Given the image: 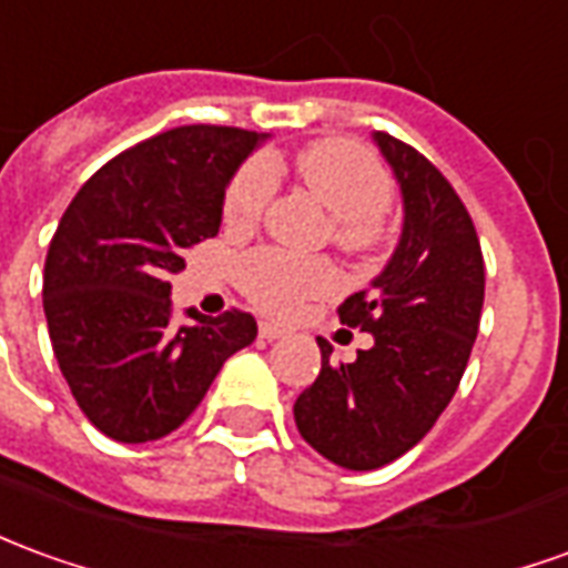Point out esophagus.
Here are the masks:
<instances>
[{"label": "esophagus", "mask_w": 568, "mask_h": 568, "mask_svg": "<svg viewBox=\"0 0 568 568\" xmlns=\"http://www.w3.org/2000/svg\"><path fill=\"white\" fill-rule=\"evenodd\" d=\"M257 335H261L264 341H276V338H283L285 328H283V325H276V323H261V325H257Z\"/></svg>", "instance_id": "1"}]
</instances>
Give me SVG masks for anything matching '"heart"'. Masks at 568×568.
I'll list each match as a JSON object with an SVG mask.
<instances>
[{"instance_id":"obj_1","label":"heart","mask_w":568,"mask_h":568,"mask_svg":"<svg viewBox=\"0 0 568 568\" xmlns=\"http://www.w3.org/2000/svg\"><path fill=\"white\" fill-rule=\"evenodd\" d=\"M297 169L304 181L328 212L338 217V243L366 245L378 217L390 202V178L384 172L366 146L351 141H325L297 156ZM273 193H276V162L271 156H252L233 174L227 193H224V221L227 227H248L267 212ZM236 280L243 292L255 301L261 311L288 316L295 313L307 297L332 292L338 276L325 264L313 257H297L283 248H255L240 257Z\"/></svg>"}]
</instances>
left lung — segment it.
I'll return each instance as SVG.
<instances>
[{
  "label": "left lung",
  "mask_w": 568,
  "mask_h": 568,
  "mask_svg": "<svg viewBox=\"0 0 568 568\" xmlns=\"http://www.w3.org/2000/svg\"><path fill=\"white\" fill-rule=\"evenodd\" d=\"M372 138L403 193V233L372 285L338 307L372 347L332 363L316 338L323 368L295 399L301 436L347 470L396 462L434 427L467 368L486 292L477 230L449 181L415 146Z\"/></svg>",
  "instance_id": "obj_1"
}]
</instances>
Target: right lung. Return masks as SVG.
<instances>
[{"label": "right lung", "mask_w": 568, "mask_h": 568, "mask_svg": "<svg viewBox=\"0 0 568 568\" xmlns=\"http://www.w3.org/2000/svg\"><path fill=\"white\" fill-rule=\"evenodd\" d=\"M264 134L181 125L91 174L63 212L45 257L42 307L61 375L101 434L150 443L200 406L255 316L227 311L172 323V273L212 240L224 193Z\"/></svg>", "instance_id": "obj_1"}]
</instances>
